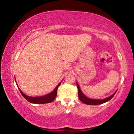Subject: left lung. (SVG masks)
Wrapping results in <instances>:
<instances>
[{
  "instance_id": "obj_1",
  "label": "left lung",
  "mask_w": 134,
  "mask_h": 134,
  "mask_svg": "<svg viewBox=\"0 0 134 134\" xmlns=\"http://www.w3.org/2000/svg\"><path fill=\"white\" fill-rule=\"evenodd\" d=\"M77 87L78 89V95H79V98L80 100V101L82 102L83 103L86 104V105H100V104H103L104 103H106L108 102L109 100L112 98L113 96L116 93L117 90L114 93L112 94L111 96L106 97L105 99H91L88 97L87 96L83 93L80 89V86H79V84L77 82H76Z\"/></svg>"
}]
</instances>
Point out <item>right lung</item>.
Wrapping results in <instances>:
<instances>
[{"mask_svg":"<svg viewBox=\"0 0 134 134\" xmlns=\"http://www.w3.org/2000/svg\"><path fill=\"white\" fill-rule=\"evenodd\" d=\"M15 82L16 84L18 87V89L19 90L20 92L22 94V96L24 97V98L26 100H27L28 102H29L30 103H35V104H43V103H51V102H53L54 99H55L56 96H57V89L58 87L60 86L61 83L62 82H60L58 85L56 86L55 89L53 90V91H52L51 92L49 93L48 94H47L44 95V96H36V97H33V96H28L26 95L25 93H24L22 92L21 89H19V87H18V85H17L16 81V79H15Z\"/></svg>","mask_w":134,"mask_h":134,"instance_id":"1","label":"right lung"}]
</instances>
